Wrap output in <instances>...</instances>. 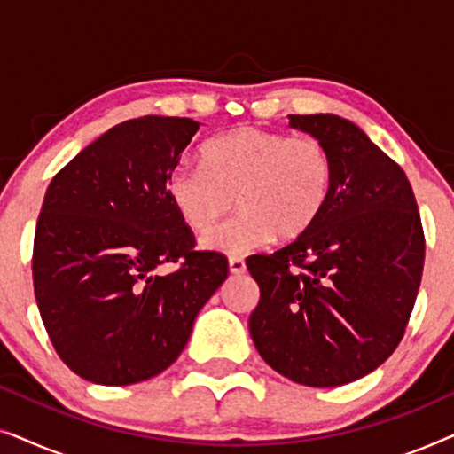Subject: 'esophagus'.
I'll list each match as a JSON object with an SVG mask.
<instances>
[{"instance_id": "1", "label": "esophagus", "mask_w": 454, "mask_h": 454, "mask_svg": "<svg viewBox=\"0 0 454 454\" xmlns=\"http://www.w3.org/2000/svg\"><path fill=\"white\" fill-rule=\"evenodd\" d=\"M229 270H231L233 275H244V272H246L244 258H239V256L229 258Z\"/></svg>"}]
</instances>
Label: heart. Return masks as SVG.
<instances>
[{
    "instance_id": "heart-1",
    "label": "heart",
    "mask_w": 454,
    "mask_h": 454,
    "mask_svg": "<svg viewBox=\"0 0 454 454\" xmlns=\"http://www.w3.org/2000/svg\"><path fill=\"white\" fill-rule=\"evenodd\" d=\"M202 165H177L165 188L173 210L198 235L212 231L239 198L242 213L204 238L210 250L244 254L277 233L300 238L333 194V154L316 136L235 128L204 145Z\"/></svg>"
}]
</instances>
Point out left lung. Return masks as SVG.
<instances>
[{
	"label": "left lung",
	"instance_id": "left-lung-1",
	"mask_svg": "<svg viewBox=\"0 0 454 454\" xmlns=\"http://www.w3.org/2000/svg\"><path fill=\"white\" fill-rule=\"evenodd\" d=\"M333 154L328 207L275 254H254L250 316L266 364L306 387H340L387 362L405 334L424 272L426 238L405 171L356 123L291 115Z\"/></svg>",
	"mask_w": 454,
	"mask_h": 454
}]
</instances>
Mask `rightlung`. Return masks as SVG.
I'll return each mask as SVG.
<instances>
[{"label": "right lung", "instance_id": "right-lung-1", "mask_svg": "<svg viewBox=\"0 0 454 454\" xmlns=\"http://www.w3.org/2000/svg\"><path fill=\"white\" fill-rule=\"evenodd\" d=\"M200 123L145 115L114 126L55 173L36 221L33 283L61 362L126 387L160 374L229 275L167 198V177ZM165 263L176 269L167 276Z\"/></svg>", "mask_w": 454, "mask_h": 454}]
</instances>
